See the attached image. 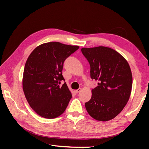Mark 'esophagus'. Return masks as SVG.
Returning a JSON list of instances; mask_svg holds the SVG:
<instances>
[{
    "label": "esophagus",
    "instance_id": "obj_1",
    "mask_svg": "<svg viewBox=\"0 0 149 149\" xmlns=\"http://www.w3.org/2000/svg\"><path fill=\"white\" fill-rule=\"evenodd\" d=\"M81 91V88H79V89H77V90H75V92L76 93H78L79 92H80Z\"/></svg>",
    "mask_w": 149,
    "mask_h": 149
}]
</instances>
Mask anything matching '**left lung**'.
Segmentation results:
<instances>
[{
    "label": "left lung",
    "mask_w": 149,
    "mask_h": 149,
    "mask_svg": "<svg viewBox=\"0 0 149 149\" xmlns=\"http://www.w3.org/2000/svg\"><path fill=\"white\" fill-rule=\"evenodd\" d=\"M89 62L91 78L99 81L85 106L89 114L99 121H108L122 112L130 99L132 74L124 58L114 49L105 47L82 48Z\"/></svg>",
    "instance_id": "8db88e82"
}]
</instances>
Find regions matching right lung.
<instances>
[{
    "label": "right lung",
    "mask_w": 149,
    "mask_h": 149,
    "mask_svg": "<svg viewBox=\"0 0 149 149\" xmlns=\"http://www.w3.org/2000/svg\"><path fill=\"white\" fill-rule=\"evenodd\" d=\"M59 42L42 44L33 50L25 65L23 90L30 107L48 119L64 113L72 93L65 82L60 87L65 60L79 49Z\"/></svg>",
    "instance_id": "right-lung-1"
}]
</instances>
